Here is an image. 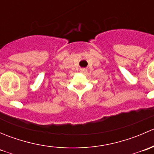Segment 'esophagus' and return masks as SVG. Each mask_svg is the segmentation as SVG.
I'll use <instances>...</instances> for the list:
<instances>
[{"instance_id": "1", "label": "esophagus", "mask_w": 154, "mask_h": 154, "mask_svg": "<svg viewBox=\"0 0 154 154\" xmlns=\"http://www.w3.org/2000/svg\"><path fill=\"white\" fill-rule=\"evenodd\" d=\"M80 72L83 73V74H86V73L87 72V69H86V68H80Z\"/></svg>"}]
</instances>
